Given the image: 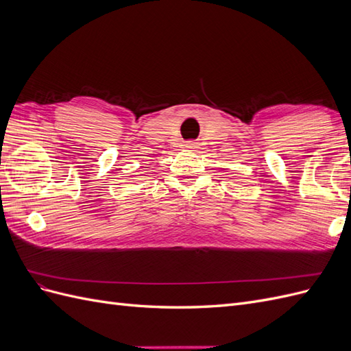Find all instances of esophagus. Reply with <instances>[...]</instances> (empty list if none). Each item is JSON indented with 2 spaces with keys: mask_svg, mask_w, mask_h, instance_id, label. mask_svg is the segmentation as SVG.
Masks as SVG:
<instances>
[{
  "mask_svg": "<svg viewBox=\"0 0 351 351\" xmlns=\"http://www.w3.org/2000/svg\"><path fill=\"white\" fill-rule=\"evenodd\" d=\"M196 146H197L196 142H187V143H186L187 149H196Z\"/></svg>",
  "mask_w": 351,
  "mask_h": 351,
  "instance_id": "obj_1",
  "label": "esophagus"
}]
</instances>
